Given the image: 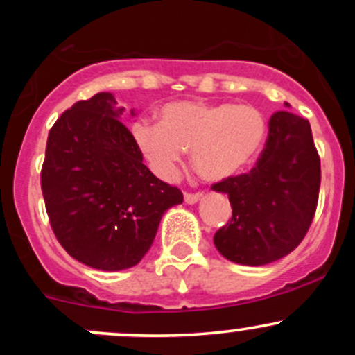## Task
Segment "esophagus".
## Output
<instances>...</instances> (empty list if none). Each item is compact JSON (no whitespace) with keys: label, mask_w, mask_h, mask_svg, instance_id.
Listing matches in <instances>:
<instances>
[{"label":"esophagus","mask_w":355,"mask_h":355,"mask_svg":"<svg viewBox=\"0 0 355 355\" xmlns=\"http://www.w3.org/2000/svg\"><path fill=\"white\" fill-rule=\"evenodd\" d=\"M184 199L187 204H196L199 199H202V194L200 192H198V194H189V192H185Z\"/></svg>","instance_id":"1"}]
</instances>
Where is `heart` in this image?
<instances>
[{
  "instance_id": "obj_1",
  "label": "heart",
  "mask_w": 355,
  "mask_h": 355,
  "mask_svg": "<svg viewBox=\"0 0 355 355\" xmlns=\"http://www.w3.org/2000/svg\"><path fill=\"white\" fill-rule=\"evenodd\" d=\"M263 113L249 105L173 101L159 110V123L139 120L132 135L159 177L171 178L184 151L207 182L237 177L256 159L266 139Z\"/></svg>"
}]
</instances>
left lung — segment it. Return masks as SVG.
Instances as JSON below:
<instances>
[{"label": "left lung", "instance_id": "obj_1", "mask_svg": "<svg viewBox=\"0 0 355 355\" xmlns=\"http://www.w3.org/2000/svg\"><path fill=\"white\" fill-rule=\"evenodd\" d=\"M320 184L321 164L309 121L277 111L256 166L213 185L232 204V220L214 234L216 249L245 266L285 257L309 230Z\"/></svg>", "mask_w": 355, "mask_h": 355}]
</instances>
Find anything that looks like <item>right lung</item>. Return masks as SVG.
<instances>
[{
    "label": "right lung",
    "mask_w": 355,
    "mask_h": 355,
    "mask_svg": "<svg viewBox=\"0 0 355 355\" xmlns=\"http://www.w3.org/2000/svg\"><path fill=\"white\" fill-rule=\"evenodd\" d=\"M123 111L111 92L75 103L49 130L41 171L58 242L73 259L103 271L135 266L151 249L163 214L184 200L142 163L120 121Z\"/></svg>",
    "instance_id": "obj_1"
}]
</instances>
